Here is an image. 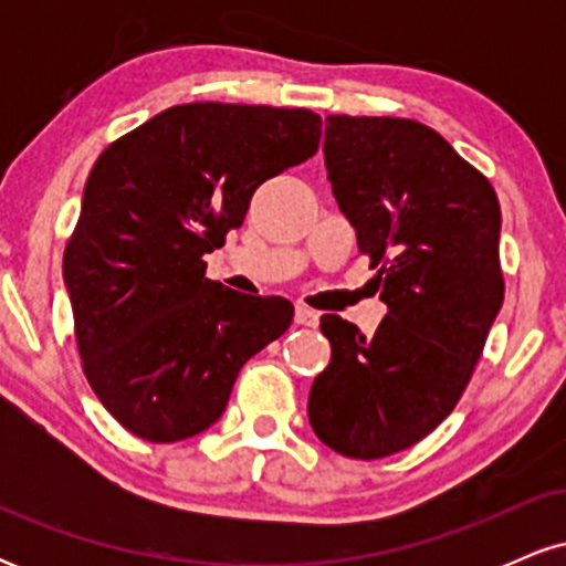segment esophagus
I'll use <instances>...</instances> for the list:
<instances>
[{
    "label": "esophagus",
    "instance_id": "obj_1",
    "mask_svg": "<svg viewBox=\"0 0 566 566\" xmlns=\"http://www.w3.org/2000/svg\"><path fill=\"white\" fill-rule=\"evenodd\" d=\"M316 322H319V314H316L314 308H308V305H297L295 324H301V327H314Z\"/></svg>",
    "mask_w": 566,
    "mask_h": 566
}]
</instances>
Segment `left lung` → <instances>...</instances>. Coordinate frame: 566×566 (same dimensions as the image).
<instances>
[{"mask_svg":"<svg viewBox=\"0 0 566 566\" xmlns=\"http://www.w3.org/2000/svg\"><path fill=\"white\" fill-rule=\"evenodd\" d=\"M324 167L388 305L373 337L322 316L333 359L308 394L314 433L375 460L452 412L500 305L495 188L437 129L394 116H327Z\"/></svg>","mask_w":566,"mask_h":566,"instance_id":"left-lung-1","label":"left lung"}]
</instances>
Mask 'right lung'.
Masks as SVG:
<instances>
[{
  "instance_id": "obj_1",
  "label": "right lung",
  "mask_w": 566,
  "mask_h": 566,
  "mask_svg": "<svg viewBox=\"0 0 566 566\" xmlns=\"http://www.w3.org/2000/svg\"><path fill=\"white\" fill-rule=\"evenodd\" d=\"M319 138L305 108L186 103L97 157L63 282L84 375L129 433L165 444L207 431L244 361L290 327V301L212 282L201 255Z\"/></svg>"
}]
</instances>
